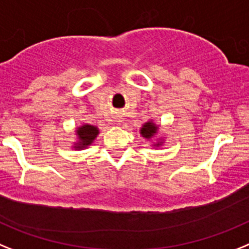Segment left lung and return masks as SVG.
Segmentation results:
<instances>
[{
  "mask_svg": "<svg viewBox=\"0 0 249 249\" xmlns=\"http://www.w3.org/2000/svg\"><path fill=\"white\" fill-rule=\"evenodd\" d=\"M157 130H158L157 125H155L154 123L148 122V123H145V124L142 125V130H140V134H142L144 138L149 139V138L153 137L154 134H157ZM157 145H159V144H157Z\"/></svg>",
  "mask_w": 249,
  "mask_h": 249,
  "instance_id": "1",
  "label": "left lung"
}]
</instances>
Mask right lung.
I'll list each match as a JSON object with an SVG mask.
<instances>
[{"label": "right lung", "instance_id": "add662e5", "mask_svg": "<svg viewBox=\"0 0 249 249\" xmlns=\"http://www.w3.org/2000/svg\"><path fill=\"white\" fill-rule=\"evenodd\" d=\"M76 134H77V137H79V142H76L75 148L84 149V148H88V146L94 142L95 138L98 137L99 130L96 126L85 124L77 129Z\"/></svg>", "mask_w": 249, "mask_h": 249}]
</instances>
